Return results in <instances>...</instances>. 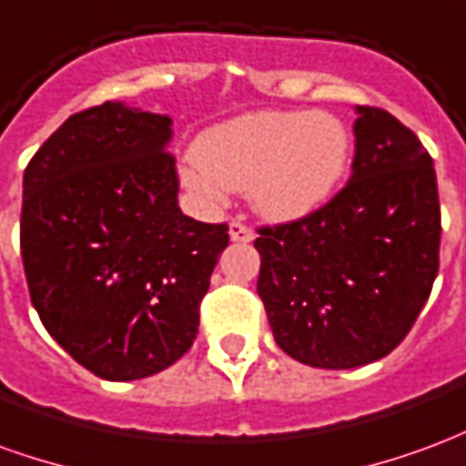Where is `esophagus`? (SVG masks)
<instances>
[{
	"label": "esophagus",
	"instance_id": "34e87169",
	"mask_svg": "<svg viewBox=\"0 0 466 466\" xmlns=\"http://www.w3.org/2000/svg\"><path fill=\"white\" fill-rule=\"evenodd\" d=\"M229 237H232V242H252L254 232L244 222H237V219H234V222L229 224Z\"/></svg>",
	"mask_w": 466,
	"mask_h": 466
}]
</instances>
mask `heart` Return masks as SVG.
Segmentation results:
<instances>
[{
  "instance_id": "b5f03b06",
  "label": "heart",
  "mask_w": 466,
  "mask_h": 466,
  "mask_svg": "<svg viewBox=\"0 0 466 466\" xmlns=\"http://www.w3.org/2000/svg\"><path fill=\"white\" fill-rule=\"evenodd\" d=\"M350 159V127L337 115L254 112L202 134L184 182L207 199L247 189L257 212L284 222L329 199Z\"/></svg>"
}]
</instances>
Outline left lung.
Returning a JSON list of instances; mask_svg holds the SVG:
<instances>
[{
	"label": "left lung",
	"mask_w": 466,
	"mask_h": 466,
	"mask_svg": "<svg viewBox=\"0 0 466 466\" xmlns=\"http://www.w3.org/2000/svg\"><path fill=\"white\" fill-rule=\"evenodd\" d=\"M350 182L299 219L264 224L257 294L274 342L319 370L387 357L440 272L441 214L430 152L387 109L361 105Z\"/></svg>",
	"instance_id": "8db88e82"
}]
</instances>
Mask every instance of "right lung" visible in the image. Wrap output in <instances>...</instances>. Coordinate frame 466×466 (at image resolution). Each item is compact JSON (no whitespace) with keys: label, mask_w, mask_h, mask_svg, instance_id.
Returning a JSON list of instances; mask_svg holds the SVG:
<instances>
[{"label":"right lung","mask_w":466,"mask_h":466,"mask_svg":"<svg viewBox=\"0 0 466 466\" xmlns=\"http://www.w3.org/2000/svg\"><path fill=\"white\" fill-rule=\"evenodd\" d=\"M172 119L119 102L66 119L25 169L19 247L45 329L109 381L152 377L189 350L227 224L177 204Z\"/></svg>","instance_id":"right-lung-1"}]
</instances>
